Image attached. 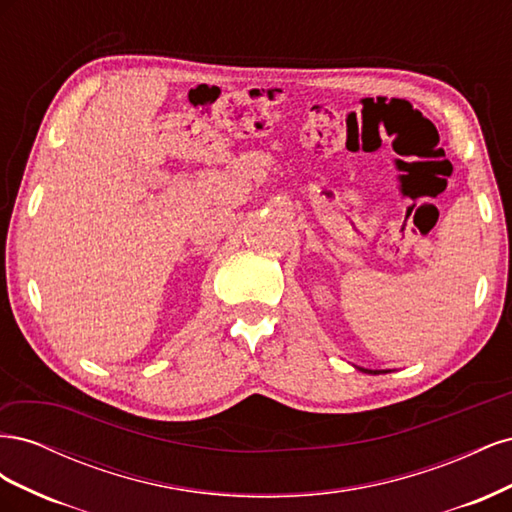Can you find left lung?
Returning a JSON list of instances; mask_svg holds the SVG:
<instances>
[{
	"label": "left lung",
	"mask_w": 512,
	"mask_h": 512,
	"mask_svg": "<svg viewBox=\"0 0 512 512\" xmlns=\"http://www.w3.org/2000/svg\"><path fill=\"white\" fill-rule=\"evenodd\" d=\"M356 369H361L363 374H384V371H378V369H363V367H356Z\"/></svg>",
	"instance_id": "obj_1"
}]
</instances>
